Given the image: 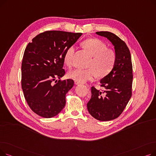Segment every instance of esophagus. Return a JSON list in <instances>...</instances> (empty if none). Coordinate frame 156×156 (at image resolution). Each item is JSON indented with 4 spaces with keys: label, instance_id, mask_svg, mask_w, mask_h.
<instances>
[{
    "label": "esophagus",
    "instance_id": "esophagus-1",
    "mask_svg": "<svg viewBox=\"0 0 156 156\" xmlns=\"http://www.w3.org/2000/svg\"><path fill=\"white\" fill-rule=\"evenodd\" d=\"M75 83L76 85H80L81 83L79 82V81H75Z\"/></svg>",
    "mask_w": 156,
    "mask_h": 156
}]
</instances>
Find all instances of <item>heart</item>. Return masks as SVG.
Wrapping results in <instances>:
<instances>
[{
    "instance_id": "1",
    "label": "heart",
    "mask_w": 156,
    "mask_h": 156,
    "mask_svg": "<svg viewBox=\"0 0 156 156\" xmlns=\"http://www.w3.org/2000/svg\"><path fill=\"white\" fill-rule=\"evenodd\" d=\"M83 44L93 56V59L89 64L90 68L74 69L68 73L69 77L83 83L93 80L97 77V75L99 76L107 75L115 64L116 53L111 49H108L107 45L97 38L87 39L84 41ZM75 49V46L71 45L64 54V62L69 67H71L73 64Z\"/></svg>"
}]
</instances>
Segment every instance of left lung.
<instances>
[{
  "label": "left lung",
  "mask_w": 156,
  "mask_h": 156,
  "mask_svg": "<svg viewBox=\"0 0 156 156\" xmlns=\"http://www.w3.org/2000/svg\"><path fill=\"white\" fill-rule=\"evenodd\" d=\"M96 34L107 38L112 43L116 59L112 69L100 81L104 90L91 88L92 97L87 109L96 119L107 121L119 117L132 97V58L125 42L115 34L109 31H97Z\"/></svg>",
  "instance_id": "8db88e82"
}]
</instances>
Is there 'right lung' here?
<instances>
[{"mask_svg":"<svg viewBox=\"0 0 156 156\" xmlns=\"http://www.w3.org/2000/svg\"><path fill=\"white\" fill-rule=\"evenodd\" d=\"M81 35L47 31L33 38L26 47L21 65V86L30 108L40 116L54 117L64 108L66 94L73 87L74 81L56 79L65 74L62 68L66 51Z\"/></svg>","mask_w":156,"mask_h":156,"instance_id":"1","label":"right lung"}]
</instances>
